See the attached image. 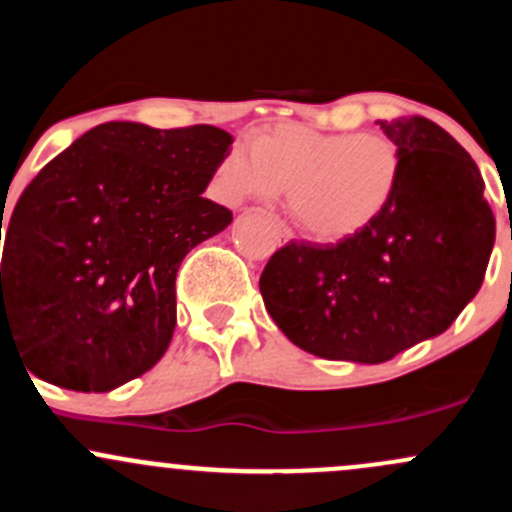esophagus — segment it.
<instances>
[{
    "label": "esophagus",
    "mask_w": 512,
    "mask_h": 512,
    "mask_svg": "<svg viewBox=\"0 0 512 512\" xmlns=\"http://www.w3.org/2000/svg\"><path fill=\"white\" fill-rule=\"evenodd\" d=\"M271 224H273V229H276L278 239H280V241H283V244H285V241H290V239H293V232H290V229H288V227H285V224H283V222H280V219H278V217H271Z\"/></svg>",
    "instance_id": "34e87169"
}]
</instances>
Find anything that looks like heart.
<instances>
[{"instance_id":"b5f03b06","label":"heart","mask_w":512,"mask_h":512,"mask_svg":"<svg viewBox=\"0 0 512 512\" xmlns=\"http://www.w3.org/2000/svg\"><path fill=\"white\" fill-rule=\"evenodd\" d=\"M403 180V153L383 134H334L283 124L246 148H232L219 166L229 202L271 200L288 190V210L307 234L339 241L371 227Z\"/></svg>"}]
</instances>
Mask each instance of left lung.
<instances>
[{
	"label": "left lung",
	"mask_w": 512,
	"mask_h": 512,
	"mask_svg": "<svg viewBox=\"0 0 512 512\" xmlns=\"http://www.w3.org/2000/svg\"><path fill=\"white\" fill-rule=\"evenodd\" d=\"M378 124L403 153L388 210L337 244L290 241L258 280L280 332L329 361L383 364L447 332L481 288L496 241L478 166L442 126Z\"/></svg>",
	"instance_id": "obj_1"
}]
</instances>
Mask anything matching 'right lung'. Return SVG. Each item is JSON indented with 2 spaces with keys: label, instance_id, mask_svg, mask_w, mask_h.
Instances as JSON below:
<instances>
[{
  "label": "right lung",
  "instance_id": "right-lung-1",
  "mask_svg": "<svg viewBox=\"0 0 512 512\" xmlns=\"http://www.w3.org/2000/svg\"><path fill=\"white\" fill-rule=\"evenodd\" d=\"M232 134L210 124L107 122L21 192L2 254V344L41 381L107 393L166 354L175 276L232 224L202 197ZM4 219V207H2Z\"/></svg>",
  "mask_w": 512,
  "mask_h": 512
}]
</instances>
